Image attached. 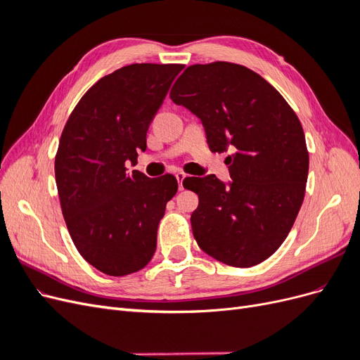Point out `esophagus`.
Listing matches in <instances>:
<instances>
[{
    "instance_id": "esophagus-1",
    "label": "esophagus",
    "mask_w": 360,
    "mask_h": 360,
    "mask_svg": "<svg viewBox=\"0 0 360 360\" xmlns=\"http://www.w3.org/2000/svg\"><path fill=\"white\" fill-rule=\"evenodd\" d=\"M176 179H177V181H179V189H180V191H183V189H184L183 180L186 179V174H184V172H177V174H176Z\"/></svg>"
}]
</instances>
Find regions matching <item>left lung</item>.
<instances>
[{"label":"left lung","mask_w":360,"mask_h":360,"mask_svg":"<svg viewBox=\"0 0 360 360\" xmlns=\"http://www.w3.org/2000/svg\"><path fill=\"white\" fill-rule=\"evenodd\" d=\"M174 103L201 118L213 153L226 148L233 181L186 177L198 195L192 233L205 254L233 267L267 259L285 240L307 189L309 155L302 124L284 97L240 64H193L172 85Z\"/></svg>","instance_id":"left-lung-1"}]
</instances>
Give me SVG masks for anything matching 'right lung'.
Returning <instances> with one entry per match:
<instances>
[{"label": "right lung", "instance_id": "add662e5", "mask_svg": "<svg viewBox=\"0 0 360 360\" xmlns=\"http://www.w3.org/2000/svg\"><path fill=\"white\" fill-rule=\"evenodd\" d=\"M183 64H130L103 76L69 115L56 155L61 212L85 261L126 276L153 258L158 225L177 192L172 174H126Z\"/></svg>", "mask_w": 360, "mask_h": 360}]
</instances>
